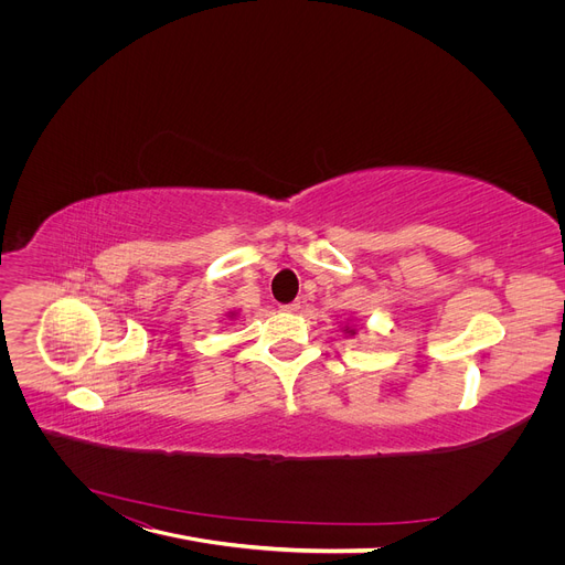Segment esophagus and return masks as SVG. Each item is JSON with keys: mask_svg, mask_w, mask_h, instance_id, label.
I'll use <instances>...</instances> for the list:
<instances>
[{"mask_svg": "<svg viewBox=\"0 0 565 565\" xmlns=\"http://www.w3.org/2000/svg\"><path fill=\"white\" fill-rule=\"evenodd\" d=\"M279 309H281V311H298V309H300V302H288V305H281Z\"/></svg>", "mask_w": 565, "mask_h": 565, "instance_id": "1", "label": "esophagus"}]
</instances>
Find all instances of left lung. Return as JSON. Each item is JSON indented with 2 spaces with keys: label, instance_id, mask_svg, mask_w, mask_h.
<instances>
[{
  "label": "left lung",
  "instance_id": "obj_1",
  "mask_svg": "<svg viewBox=\"0 0 565 565\" xmlns=\"http://www.w3.org/2000/svg\"><path fill=\"white\" fill-rule=\"evenodd\" d=\"M348 337H354V334H358V330H354V328H350V324H345V330H343Z\"/></svg>",
  "mask_w": 565,
  "mask_h": 565
}]
</instances>
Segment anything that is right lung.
I'll return each instance as SVG.
<instances>
[{
	"label": "right lung",
	"instance_id": "add662e5",
	"mask_svg": "<svg viewBox=\"0 0 565 565\" xmlns=\"http://www.w3.org/2000/svg\"><path fill=\"white\" fill-rule=\"evenodd\" d=\"M235 316V311H228V318H233Z\"/></svg>",
	"mask_w": 565,
	"mask_h": 565
}]
</instances>
